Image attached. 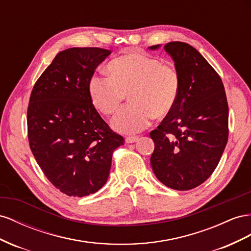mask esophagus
Wrapping results in <instances>:
<instances>
[{
  "label": "esophagus",
  "instance_id": "esophagus-1",
  "mask_svg": "<svg viewBox=\"0 0 251 251\" xmlns=\"http://www.w3.org/2000/svg\"><path fill=\"white\" fill-rule=\"evenodd\" d=\"M139 140V137H127L126 138V143L130 144V143H135Z\"/></svg>",
  "mask_w": 251,
  "mask_h": 251
}]
</instances>
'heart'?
<instances>
[{
	"label": "heart",
	"mask_w": 251,
	"mask_h": 251,
	"mask_svg": "<svg viewBox=\"0 0 251 251\" xmlns=\"http://www.w3.org/2000/svg\"><path fill=\"white\" fill-rule=\"evenodd\" d=\"M110 76L94 75L88 90L96 108L106 116L116 112L129 95L111 125L121 133H137L155 118L166 117L180 96L181 77L177 70L163 65L161 60L145 53L131 52L111 61Z\"/></svg>",
	"instance_id": "1"
}]
</instances>
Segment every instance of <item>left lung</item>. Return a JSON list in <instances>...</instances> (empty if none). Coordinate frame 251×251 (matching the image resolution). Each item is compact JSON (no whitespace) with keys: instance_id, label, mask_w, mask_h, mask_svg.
<instances>
[{"instance_id":"1","label":"left lung","mask_w":251,"mask_h":251,"mask_svg":"<svg viewBox=\"0 0 251 251\" xmlns=\"http://www.w3.org/2000/svg\"><path fill=\"white\" fill-rule=\"evenodd\" d=\"M164 49L180 75L181 90L174 109L150 132L154 142L150 164L167 187L189 190L211 176L223 154L228 104L220 75L196 48L169 42Z\"/></svg>"}]
</instances>
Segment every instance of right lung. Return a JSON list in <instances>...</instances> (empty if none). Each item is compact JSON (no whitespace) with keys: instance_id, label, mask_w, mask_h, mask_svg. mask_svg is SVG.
Here are the masks:
<instances>
[{"instance_id":"obj_1","label":"right lung","mask_w":251,"mask_h":251,"mask_svg":"<svg viewBox=\"0 0 251 251\" xmlns=\"http://www.w3.org/2000/svg\"><path fill=\"white\" fill-rule=\"evenodd\" d=\"M110 50L59 52L34 84L27 109L28 140L46 177L69 197H85L108 180L114 149L124 139L101 118L89 96L96 68Z\"/></svg>"}]
</instances>
